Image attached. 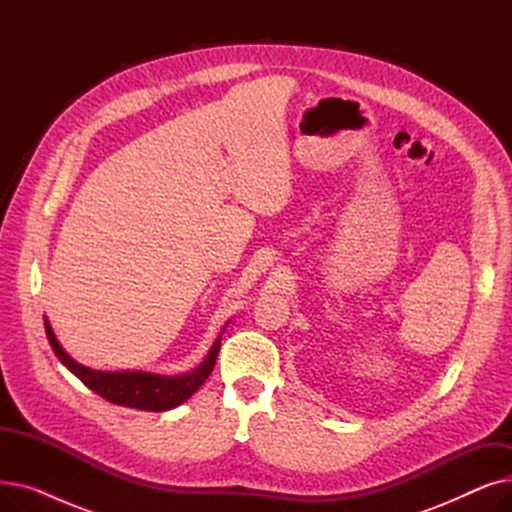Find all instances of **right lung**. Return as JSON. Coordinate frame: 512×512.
<instances>
[{
  "label": "right lung",
  "mask_w": 512,
  "mask_h": 512,
  "mask_svg": "<svg viewBox=\"0 0 512 512\" xmlns=\"http://www.w3.org/2000/svg\"><path fill=\"white\" fill-rule=\"evenodd\" d=\"M226 326L222 328L218 338L213 340L205 359L199 363L197 369L180 375H161L151 371H99L80 365L64 351L56 334L51 330L49 319L45 317L47 340L53 348V353L62 361V365H66L80 382L95 394L103 396L105 400H110L120 407L139 411H170L191 398L205 384V380L213 371Z\"/></svg>",
  "instance_id": "right-lung-1"
}]
</instances>
